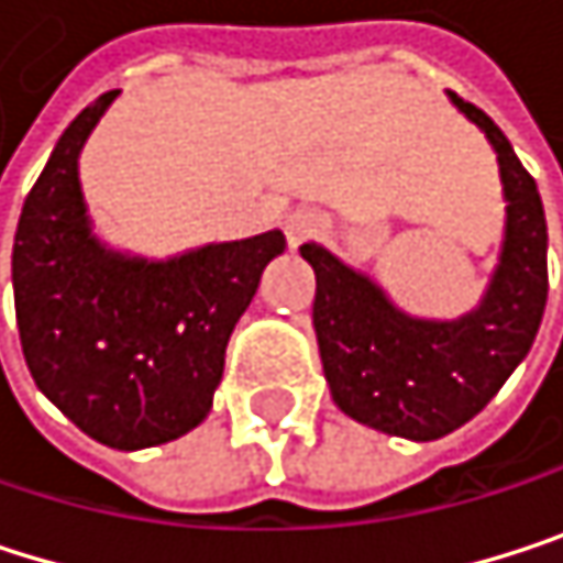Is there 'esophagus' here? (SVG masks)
Here are the masks:
<instances>
[{"instance_id": "obj_1", "label": "esophagus", "mask_w": 563, "mask_h": 563, "mask_svg": "<svg viewBox=\"0 0 563 563\" xmlns=\"http://www.w3.org/2000/svg\"><path fill=\"white\" fill-rule=\"evenodd\" d=\"M284 230H287V243H290V246H300L303 240H310V236L320 233V217L310 213V210H294V213L284 220Z\"/></svg>"}]
</instances>
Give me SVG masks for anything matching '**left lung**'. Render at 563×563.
Returning a JSON list of instances; mask_svg holds the SVG:
<instances>
[{"mask_svg":"<svg viewBox=\"0 0 563 563\" xmlns=\"http://www.w3.org/2000/svg\"><path fill=\"white\" fill-rule=\"evenodd\" d=\"M449 98L498 154L508 203L482 303L459 320H422L327 246H300L317 273L313 330L333 402L350 419L412 442L462 429L498 396L528 356L548 303V223L538 184L482 108L455 91Z\"/></svg>","mask_w":563,"mask_h":563,"instance_id":"obj_1","label":"left lung"}]
</instances>
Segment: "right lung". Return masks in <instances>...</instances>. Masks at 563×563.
Here are the masks:
<instances>
[{
    "label": "right lung",
    "instance_id": "1",
    "mask_svg": "<svg viewBox=\"0 0 563 563\" xmlns=\"http://www.w3.org/2000/svg\"><path fill=\"white\" fill-rule=\"evenodd\" d=\"M118 91L58 137L29 190L12 246L25 366L52 406L108 449L137 452L197 429L223 376L227 340L287 240H246L147 260L108 246L85 207L78 157Z\"/></svg>",
    "mask_w": 563,
    "mask_h": 563
}]
</instances>
